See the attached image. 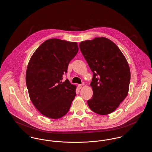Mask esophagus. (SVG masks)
Returning <instances> with one entry per match:
<instances>
[{
  "label": "esophagus",
  "mask_w": 152,
  "mask_h": 152,
  "mask_svg": "<svg viewBox=\"0 0 152 152\" xmlns=\"http://www.w3.org/2000/svg\"><path fill=\"white\" fill-rule=\"evenodd\" d=\"M78 88L79 89H81L82 88V86L81 84H79L78 85Z\"/></svg>",
  "instance_id": "34e87169"
}]
</instances>
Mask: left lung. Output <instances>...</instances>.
Instances as JSON below:
<instances>
[{
	"label": "left lung",
	"mask_w": 152,
	"mask_h": 152,
	"mask_svg": "<svg viewBox=\"0 0 152 152\" xmlns=\"http://www.w3.org/2000/svg\"><path fill=\"white\" fill-rule=\"evenodd\" d=\"M79 47L94 75L91 83L93 98L88 105L97 114H110L128 94V63L116 44L104 37L81 42Z\"/></svg>",
	"instance_id": "1"
}]
</instances>
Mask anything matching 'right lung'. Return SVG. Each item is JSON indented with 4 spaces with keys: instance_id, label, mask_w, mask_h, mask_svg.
Here are the masks:
<instances>
[{
    "instance_id": "add662e5",
    "label": "right lung",
    "mask_w": 152,
    "mask_h": 152,
    "mask_svg": "<svg viewBox=\"0 0 152 152\" xmlns=\"http://www.w3.org/2000/svg\"><path fill=\"white\" fill-rule=\"evenodd\" d=\"M78 50L77 42L53 38L42 44L30 58L26 84L30 100L43 116L58 119L70 108L76 86L61 80Z\"/></svg>"
}]
</instances>
